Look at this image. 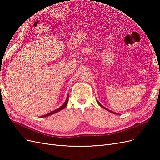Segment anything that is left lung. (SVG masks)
Instances as JSON below:
<instances>
[{
    "label": "left lung",
    "instance_id": "8db88e82",
    "mask_svg": "<svg viewBox=\"0 0 160 160\" xmlns=\"http://www.w3.org/2000/svg\"><path fill=\"white\" fill-rule=\"evenodd\" d=\"M97 101H98V104L101 106V108H104L105 109H106V110H108V111H109V112H111V113H115V114H118V113H115V112H113V111H111V110H109V109H107V108H105V107H104V106H103L102 105H101V103L99 102V101H98V100H97Z\"/></svg>",
    "mask_w": 160,
    "mask_h": 160
}]
</instances>
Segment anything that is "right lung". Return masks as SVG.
Returning a JSON list of instances; mask_svg holds the SVG:
<instances>
[{"mask_svg":"<svg viewBox=\"0 0 160 160\" xmlns=\"http://www.w3.org/2000/svg\"><path fill=\"white\" fill-rule=\"evenodd\" d=\"M68 100H69V95H67V99H66L65 101V102H64V103L62 104V105H61L60 108H59L57 109H55V110H54V111H51V112H50V113H47V114H46V115H42V116H41V118L48 117V116L54 114V113H57L58 111H61V110H62V109H64V108L66 107V106H67V103H68Z\"/></svg>","mask_w":160,"mask_h":160,"instance_id":"right-lung-1","label":"right lung"}]
</instances>
